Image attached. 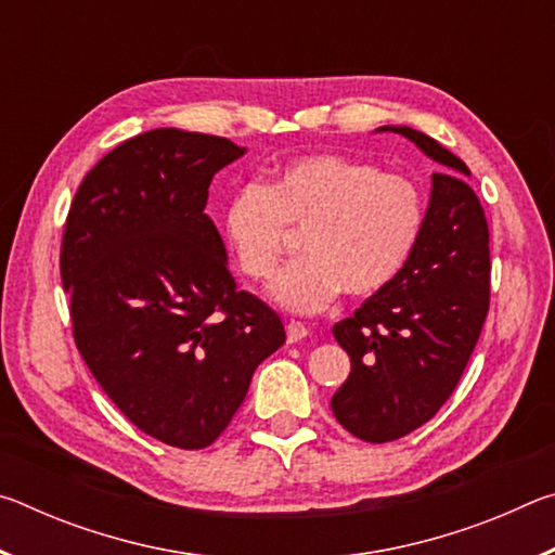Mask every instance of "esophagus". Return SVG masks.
Returning <instances> with one entry per match:
<instances>
[{
	"instance_id": "esophagus-1",
	"label": "esophagus",
	"mask_w": 555,
	"mask_h": 555,
	"mask_svg": "<svg viewBox=\"0 0 555 555\" xmlns=\"http://www.w3.org/2000/svg\"><path fill=\"white\" fill-rule=\"evenodd\" d=\"M311 335V331H308V327L300 323V321H288L286 323V337H288V343H300L304 340V337H308Z\"/></svg>"
}]
</instances>
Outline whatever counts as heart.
I'll return each mask as SVG.
<instances>
[{"label": "heart", "mask_w": 555, "mask_h": 555, "mask_svg": "<svg viewBox=\"0 0 555 555\" xmlns=\"http://www.w3.org/2000/svg\"><path fill=\"white\" fill-rule=\"evenodd\" d=\"M426 228V195L413 178L343 154L281 164L271 185L242 183L224 208V237L249 279L274 274L304 232V257L269 284L294 313L323 311L343 294L370 298L401 274Z\"/></svg>", "instance_id": "heart-1"}]
</instances>
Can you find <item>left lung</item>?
I'll use <instances>...</instances> for the list:
<instances>
[{
	"label": "left lung",
	"instance_id": "left-lung-1",
	"mask_svg": "<svg viewBox=\"0 0 555 555\" xmlns=\"http://www.w3.org/2000/svg\"><path fill=\"white\" fill-rule=\"evenodd\" d=\"M387 129L443 168L434 173L426 228L406 267L333 325L352 370L331 406L337 424L367 443H389L436 416L490 311V230L467 183L469 168L424 131H379Z\"/></svg>",
	"mask_w": 555,
	"mask_h": 555
}]
</instances>
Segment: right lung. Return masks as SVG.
Returning a JSON list of instances; mask_svg holds the SVG:
<instances>
[{"label": "right lung", "mask_w": 555, "mask_h": 555, "mask_svg": "<svg viewBox=\"0 0 555 555\" xmlns=\"http://www.w3.org/2000/svg\"><path fill=\"white\" fill-rule=\"evenodd\" d=\"M242 154L224 137L144 131L90 168L63 230L82 360L131 424L183 450L220 438L286 340L281 318L234 284L205 215L212 176Z\"/></svg>", "instance_id": "right-lung-1"}]
</instances>
